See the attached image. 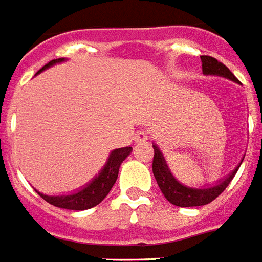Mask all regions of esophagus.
Instances as JSON below:
<instances>
[{"label":"esophagus","mask_w":262,"mask_h":262,"mask_svg":"<svg viewBox=\"0 0 262 262\" xmlns=\"http://www.w3.org/2000/svg\"><path fill=\"white\" fill-rule=\"evenodd\" d=\"M134 141L139 143V142H147L148 141V134L146 131H138L134 137Z\"/></svg>","instance_id":"esophagus-1"}]
</instances>
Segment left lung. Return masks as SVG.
Listing matches in <instances>:
<instances>
[{"label": "left lung", "instance_id": "8db88e82", "mask_svg": "<svg viewBox=\"0 0 262 262\" xmlns=\"http://www.w3.org/2000/svg\"><path fill=\"white\" fill-rule=\"evenodd\" d=\"M202 69L203 74L206 75H219V77H225L229 78L234 82L239 83L235 75L230 72L229 69L226 68L225 64L219 62L217 59L208 55H202ZM152 148H154V158H152V173L157 180V184L160 189L162 190V193L166 198V200L179 207H199L206 206L208 203L219 196V194L229 187L230 181L234 179V176L239 169L241 164L230 173L226 179H223L221 183H217L216 185L210 188H190L187 185H183L174 179V176L171 174V171L167 167L166 161H165L162 152L158 148L157 144L152 143Z\"/></svg>", "mask_w": 262, "mask_h": 262}]
</instances>
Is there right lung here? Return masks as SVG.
I'll return each mask as SVG.
<instances>
[{"mask_svg":"<svg viewBox=\"0 0 262 262\" xmlns=\"http://www.w3.org/2000/svg\"><path fill=\"white\" fill-rule=\"evenodd\" d=\"M63 60V58L50 60L47 64H45L37 72V74L46 70V69H48L50 66H54L55 63H60ZM131 151H133V147H121L114 150L110 154V158H108L106 164L102 167V170L98 173V176H96L91 183L86 184V187L82 188L78 192H75V193L63 194V196H48V194L40 193L39 190H36V192L45 199L46 202L52 204V206L59 207V208L74 211H82L92 208V207L100 204L105 199L106 194L110 193V190L112 189L114 184L116 183V179H118L119 174V167H120L121 162L128 157Z\"/></svg>","mask_w":262,"mask_h":262,"instance_id":"add662e5","label":"right lung"}]
</instances>
